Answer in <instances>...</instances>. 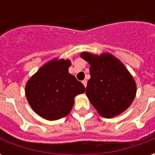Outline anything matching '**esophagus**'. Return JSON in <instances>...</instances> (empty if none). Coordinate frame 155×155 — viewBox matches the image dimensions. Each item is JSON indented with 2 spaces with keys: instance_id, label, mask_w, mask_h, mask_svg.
Wrapping results in <instances>:
<instances>
[{
  "instance_id": "1",
  "label": "esophagus",
  "mask_w": 155,
  "mask_h": 155,
  "mask_svg": "<svg viewBox=\"0 0 155 155\" xmlns=\"http://www.w3.org/2000/svg\"><path fill=\"white\" fill-rule=\"evenodd\" d=\"M82 83H83V84L84 85V87H86V85H87V81H85V80H84V81H82Z\"/></svg>"
}]
</instances>
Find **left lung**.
Listing matches in <instances>:
<instances>
[{
	"mask_svg": "<svg viewBox=\"0 0 155 155\" xmlns=\"http://www.w3.org/2000/svg\"><path fill=\"white\" fill-rule=\"evenodd\" d=\"M81 56L91 64L85 94L98 113L113 118L126 110L136 95V84L123 63L109 53L82 52Z\"/></svg>",
	"mask_w": 155,
	"mask_h": 155,
	"instance_id": "obj_1",
	"label": "left lung"
}]
</instances>
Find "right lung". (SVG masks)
<instances>
[{"instance_id": "obj_1", "label": "right lung", "mask_w": 155, "mask_h": 155, "mask_svg": "<svg viewBox=\"0 0 155 155\" xmlns=\"http://www.w3.org/2000/svg\"><path fill=\"white\" fill-rule=\"evenodd\" d=\"M70 60L54 59L42 65L25 84V96L32 110L48 120L66 116L74 105V97L85 88L69 73Z\"/></svg>"}]
</instances>
